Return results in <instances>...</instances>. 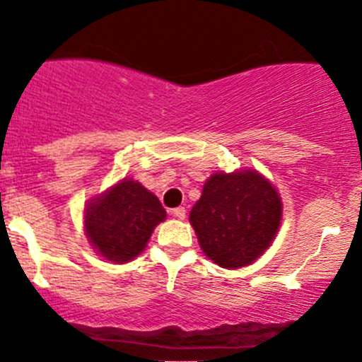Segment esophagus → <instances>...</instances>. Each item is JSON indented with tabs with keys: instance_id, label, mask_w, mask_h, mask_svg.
<instances>
[{
	"instance_id": "esophagus-1",
	"label": "esophagus",
	"mask_w": 362,
	"mask_h": 362,
	"mask_svg": "<svg viewBox=\"0 0 362 362\" xmlns=\"http://www.w3.org/2000/svg\"><path fill=\"white\" fill-rule=\"evenodd\" d=\"M171 214H173L175 218H178V219H184L185 218V209L184 207H177V209H173V211H171Z\"/></svg>"
}]
</instances>
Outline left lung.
<instances>
[{"instance_id":"8db88e82","label":"left lung","mask_w":362,"mask_h":362,"mask_svg":"<svg viewBox=\"0 0 362 362\" xmlns=\"http://www.w3.org/2000/svg\"><path fill=\"white\" fill-rule=\"evenodd\" d=\"M280 219L279 192L253 170L212 175L189 214L205 255L230 269L252 264L264 253Z\"/></svg>"}]
</instances>
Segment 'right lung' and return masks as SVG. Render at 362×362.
Masks as SVG:
<instances>
[{
	"mask_svg": "<svg viewBox=\"0 0 362 362\" xmlns=\"http://www.w3.org/2000/svg\"><path fill=\"white\" fill-rule=\"evenodd\" d=\"M164 219L165 211L153 192L124 178L87 205L86 232L101 257L121 264L143 252Z\"/></svg>",
	"mask_w": 362,
	"mask_h": 362,
	"instance_id": "obj_1",
	"label": "right lung"
}]
</instances>
